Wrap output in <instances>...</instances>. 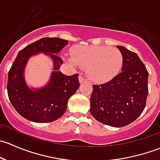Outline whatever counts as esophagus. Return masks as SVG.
I'll return each instance as SVG.
<instances>
[{
  "label": "esophagus",
  "instance_id": "esophagus-1",
  "mask_svg": "<svg viewBox=\"0 0 160 160\" xmlns=\"http://www.w3.org/2000/svg\"><path fill=\"white\" fill-rule=\"evenodd\" d=\"M79 81H80V83H83V82L86 81V79H85L82 75H80L79 76Z\"/></svg>",
  "mask_w": 160,
  "mask_h": 160
}]
</instances>
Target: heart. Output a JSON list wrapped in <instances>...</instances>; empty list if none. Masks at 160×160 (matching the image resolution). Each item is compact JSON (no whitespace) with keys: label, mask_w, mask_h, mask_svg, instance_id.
<instances>
[{"label":"heart","mask_w":160,"mask_h":160,"mask_svg":"<svg viewBox=\"0 0 160 160\" xmlns=\"http://www.w3.org/2000/svg\"><path fill=\"white\" fill-rule=\"evenodd\" d=\"M71 62L87 67V72L92 81L105 83L114 78L120 71L123 56L120 50L108 46H80L72 52Z\"/></svg>","instance_id":"heart-1"}]
</instances>
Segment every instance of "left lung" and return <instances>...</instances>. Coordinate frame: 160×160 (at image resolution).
<instances>
[{"instance_id":"left-lung-1","label":"left lung","mask_w":160,"mask_h":160,"mask_svg":"<svg viewBox=\"0 0 160 160\" xmlns=\"http://www.w3.org/2000/svg\"><path fill=\"white\" fill-rule=\"evenodd\" d=\"M118 49L123 56L122 72L107 83L93 85L90 111L98 122L119 128L133 122L144 111L149 72L136 53L124 46Z\"/></svg>"}]
</instances>
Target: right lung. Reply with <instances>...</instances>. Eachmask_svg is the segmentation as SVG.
I'll use <instances>...</instances> for the list:
<instances>
[{
	"label": "right lung",
	"instance_id": "add662e5",
	"mask_svg": "<svg viewBox=\"0 0 160 160\" xmlns=\"http://www.w3.org/2000/svg\"><path fill=\"white\" fill-rule=\"evenodd\" d=\"M68 43L59 38H40L20 50L14 59L8 72V94L14 109L27 120L38 123L57 120L66 112L69 99L80 87L79 74L66 76L58 71L62 59L57 54ZM38 52L52 58L55 71L47 85L32 90L25 83L23 70L29 57Z\"/></svg>",
	"mask_w": 160,
	"mask_h": 160
}]
</instances>
